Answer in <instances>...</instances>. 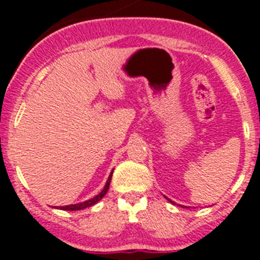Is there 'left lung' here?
<instances>
[{
	"mask_svg": "<svg viewBox=\"0 0 260 260\" xmlns=\"http://www.w3.org/2000/svg\"><path fill=\"white\" fill-rule=\"evenodd\" d=\"M164 197H165V195H164ZM165 198H167V199H168V201H169V202H171V203H174V202H173V201H171V199H169V198H168V197H165ZM174 204H176V203H174Z\"/></svg>",
	"mask_w": 260,
	"mask_h": 260,
	"instance_id": "1",
	"label": "left lung"
}]
</instances>
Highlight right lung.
<instances>
[{
	"label": "right lung",
	"mask_w": 260,
	"mask_h": 260,
	"mask_svg": "<svg viewBox=\"0 0 260 260\" xmlns=\"http://www.w3.org/2000/svg\"><path fill=\"white\" fill-rule=\"evenodd\" d=\"M112 174H113V171L110 172L109 177H108L107 183H105V186H104V189H103L102 191L99 192V194L96 195V197H93V198L88 199V201H86V202H82V203L70 204V206H63V207H59V210H63V211H79V210H84V208L91 207V206L96 204L99 201H102V199L104 198V195L107 194L108 190H109L110 180H112Z\"/></svg>",
	"instance_id": "obj_1"
}]
</instances>
